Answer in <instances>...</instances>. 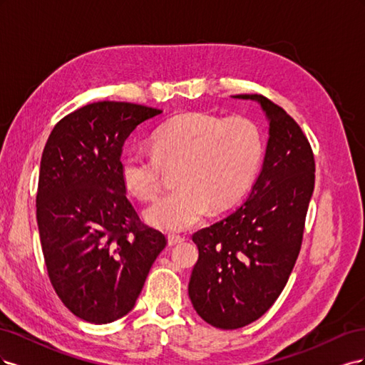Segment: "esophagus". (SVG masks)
Wrapping results in <instances>:
<instances>
[{"mask_svg":"<svg viewBox=\"0 0 365 365\" xmlns=\"http://www.w3.org/2000/svg\"><path fill=\"white\" fill-rule=\"evenodd\" d=\"M182 240H184V237H181V236H178V235H169V236H168V242H169L170 247H172V245H176V244H181Z\"/></svg>","mask_w":365,"mask_h":365,"instance_id":"1","label":"esophagus"}]
</instances>
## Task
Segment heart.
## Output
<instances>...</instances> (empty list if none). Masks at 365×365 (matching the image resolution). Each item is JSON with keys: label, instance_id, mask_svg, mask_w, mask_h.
Listing matches in <instances>:
<instances>
[{"label": "heart", "instance_id": "1", "mask_svg": "<svg viewBox=\"0 0 365 365\" xmlns=\"http://www.w3.org/2000/svg\"><path fill=\"white\" fill-rule=\"evenodd\" d=\"M153 152L130 150L121 178L140 200H153L165 170H176L178 189L146 210L152 225L181 231L213 210L233 205L256 175L263 153L259 128L245 117L187 113L165 121L152 135Z\"/></svg>", "mask_w": 365, "mask_h": 365}]
</instances>
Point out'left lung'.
I'll list each match as a JSON object with an SVG mask.
<instances>
[{"mask_svg": "<svg viewBox=\"0 0 365 365\" xmlns=\"http://www.w3.org/2000/svg\"><path fill=\"white\" fill-rule=\"evenodd\" d=\"M235 97L260 103L269 121L267 152L247 200L193 235L200 257L189 283L197 315L225 330L256 322L282 294L315 184L314 153L297 121L263 96Z\"/></svg>", "mask_w": 365, "mask_h": 365, "instance_id": "1", "label": "left lung"}]
</instances>
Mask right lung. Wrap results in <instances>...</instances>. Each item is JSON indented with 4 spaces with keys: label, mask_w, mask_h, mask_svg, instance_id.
I'll return each instance as SVG.
<instances>
[{
    "label": "right lung",
    "mask_w": 365,
    "mask_h": 365,
    "mask_svg": "<svg viewBox=\"0 0 365 365\" xmlns=\"http://www.w3.org/2000/svg\"><path fill=\"white\" fill-rule=\"evenodd\" d=\"M161 109L96 102L65 115L42 152L36 219L50 282L85 322L106 324L135 306L168 240L126 197L121 150Z\"/></svg>",
    "instance_id": "right-lung-1"
}]
</instances>
